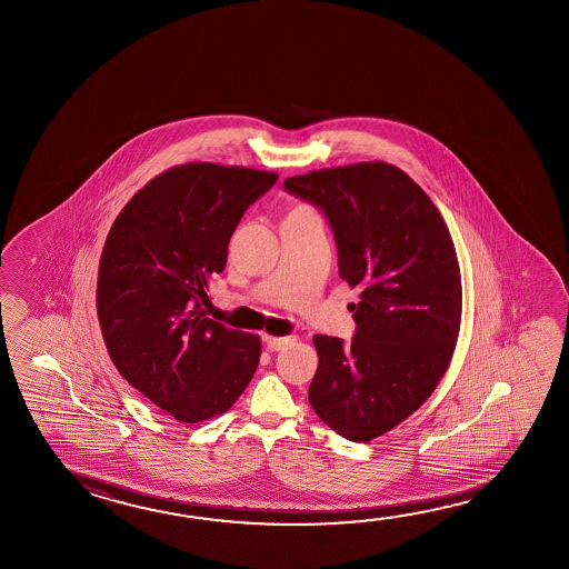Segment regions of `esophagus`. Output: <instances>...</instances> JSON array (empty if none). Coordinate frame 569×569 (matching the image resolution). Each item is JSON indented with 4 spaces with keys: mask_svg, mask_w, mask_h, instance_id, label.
Listing matches in <instances>:
<instances>
[{
    "mask_svg": "<svg viewBox=\"0 0 569 569\" xmlns=\"http://www.w3.org/2000/svg\"><path fill=\"white\" fill-rule=\"evenodd\" d=\"M296 341L293 336H288V338H276V336H270V338H266V343H268V349L271 351H280V349L288 348Z\"/></svg>",
    "mask_w": 569,
    "mask_h": 569,
    "instance_id": "obj_1",
    "label": "esophagus"
}]
</instances>
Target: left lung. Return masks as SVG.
<instances>
[{
  "label": "left lung",
  "instance_id": "obj_1",
  "mask_svg": "<svg viewBox=\"0 0 569 569\" xmlns=\"http://www.w3.org/2000/svg\"><path fill=\"white\" fill-rule=\"evenodd\" d=\"M328 216L339 278L359 288L351 343L316 336L309 403L349 441L408 419L446 376L461 323L458 253L428 193L386 161H359L283 181Z\"/></svg>",
  "mask_w": 569,
  "mask_h": 569
}]
</instances>
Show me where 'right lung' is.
I'll return each instance as SVG.
<instances>
[{
  "mask_svg": "<svg viewBox=\"0 0 569 569\" xmlns=\"http://www.w3.org/2000/svg\"><path fill=\"white\" fill-rule=\"evenodd\" d=\"M276 180V171L181 163L123 206L103 243L96 306L111 361L181 423L226 413L260 363V336L208 318V289L243 211Z\"/></svg>",
  "mask_w": 569,
  "mask_h": 569,
  "instance_id": "1",
  "label": "right lung"
}]
</instances>
